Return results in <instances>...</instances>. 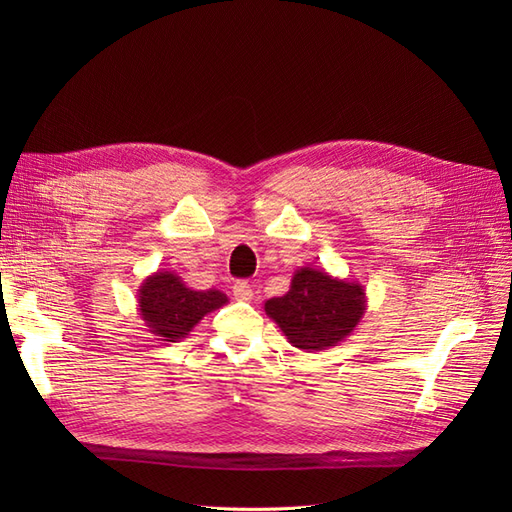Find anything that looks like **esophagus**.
I'll list each match as a JSON object with an SVG mask.
<instances>
[{
	"label": "esophagus",
	"instance_id": "obj_1",
	"mask_svg": "<svg viewBox=\"0 0 512 512\" xmlns=\"http://www.w3.org/2000/svg\"><path fill=\"white\" fill-rule=\"evenodd\" d=\"M232 294H235V299H239V301H252L254 290H252L250 282L239 280V282L232 284Z\"/></svg>",
	"mask_w": 512,
	"mask_h": 512
}]
</instances>
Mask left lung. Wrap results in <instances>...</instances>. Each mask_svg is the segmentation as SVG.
<instances>
[{
  "label": "left lung",
  "instance_id": "8db88e82",
  "mask_svg": "<svg viewBox=\"0 0 512 512\" xmlns=\"http://www.w3.org/2000/svg\"><path fill=\"white\" fill-rule=\"evenodd\" d=\"M365 309L367 297L359 282L339 280L312 267L294 271L284 297L265 303L267 316L303 352L327 350L344 342L365 316Z\"/></svg>",
  "mask_w": 512,
  "mask_h": 512
}]
</instances>
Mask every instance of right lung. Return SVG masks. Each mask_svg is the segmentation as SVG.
Returning a JSON list of instances; mask_svg holds the SVG:
<instances>
[{"label": "right lung", "instance_id": "add662e5", "mask_svg": "<svg viewBox=\"0 0 512 512\" xmlns=\"http://www.w3.org/2000/svg\"><path fill=\"white\" fill-rule=\"evenodd\" d=\"M136 297L145 327L149 333L162 337V342H179L188 337L207 314L228 303L224 292L215 288L192 290L173 271H158L145 277Z\"/></svg>", "mask_w": 512, "mask_h": 512}]
</instances>
